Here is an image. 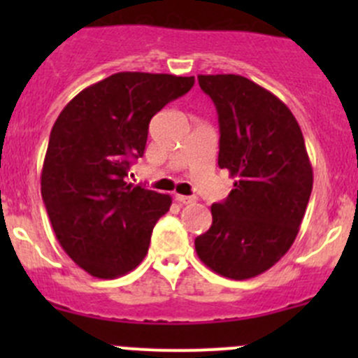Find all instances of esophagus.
Instances as JSON below:
<instances>
[{"instance_id":"obj_1","label":"esophagus","mask_w":358,"mask_h":358,"mask_svg":"<svg viewBox=\"0 0 358 358\" xmlns=\"http://www.w3.org/2000/svg\"><path fill=\"white\" fill-rule=\"evenodd\" d=\"M175 201L180 202V204H192V202H196V197H190V196H180V194H176L175 196Z\"/></svg>"}]
</instances>
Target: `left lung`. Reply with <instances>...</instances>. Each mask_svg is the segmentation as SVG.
<instances>
[{"label": "left lung", "instance_id": "left-lung-1", "mask_svg": "<svg viewBox=\"0 0 358 358\" xmlns=\"http://www.w3.org/2000/svg\"><path fill=\"white\" fill-rule=\"evenodd\" d=\"M218 112V166L232 192L211 206L213 223L196 237L201 262L236 280L275 265L294 243L313 185L298 121L282 100L237 74L197 76Z\"/></svg>", "mask_w": 358, "mask_h": 358}]
</instances>
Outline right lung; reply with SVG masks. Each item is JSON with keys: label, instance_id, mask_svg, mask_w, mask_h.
Masks as SVG:
<instances>
[{"label": "right lung", "instance_id": "add662e5", "mask_svg": "<svg viewBox=\"0 0 358 358\" xmlns=\"http://www.w3.org/2000/svg\"><path fill=\"white\" fill-rule=\"evenodd\" d=\"M194 76L117 72L64 107L50 133L41 196L64 251L90 275L115 279L142 263L171 197L126 183L149 122Z\"/></svg>", "mask_w": 358, "mask_h": 358}]
</instances>
